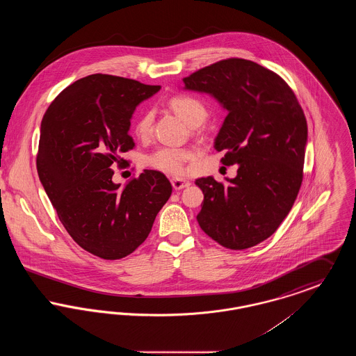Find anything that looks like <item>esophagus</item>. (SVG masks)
Segmentation results:
<instances>
[{"instance_id":"obj_1","label":"esophagus","mask_w":356,"mask_h":356,"mask_svg":"<svg viewBox=\"0 0 356 356\" xmlns=\"http://www.w3.org/2000/svg\"><path fill=\"white\" fill-rule=\"evenodd\" d=\"M170 183H172V186H173L176 191H180V189L186 188V186L191 184L189 181H186V180H179V179H172V180H170Z\"/></svg>"}]
</instances>
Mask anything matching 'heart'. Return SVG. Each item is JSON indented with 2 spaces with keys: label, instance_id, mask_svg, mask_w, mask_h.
I'll return each instance as SVG.
<instances>
[{
  "label": "heart",
  "instance_id": "1",
  "mask_svg": "<svg viewBox=\"0 0 356 356\" xmlns=\"http://www.w3.org/2000/svg\"><path fill=\"white\" fill-rule=\"evenodd\" d=\"M170 106L188 124L193 125L203 122L207 118V108L199 99L189 95H179L172 97ZM153 127V112L145 111L135 122V134L140 138L151 135ZM193 151L188 148L161 147L147 156V164L154 170L172 176H183L186 173V163L193 157Z\"/></svg>",
  "mask_w": 356,
  "mask_h": 356
}]
</instances>
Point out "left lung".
Segmentation results:
<instances>
[{
  "label": "left lung",
  "instance_id": "left-lung-1",
  "mask_svg": "<svg viewBox=\"0 0 356 356\" xmlns=\"http://www.w3.org/2000/svg\"><path fill=\"white\" fill-rule=\"evenodd\" d=\"M228 115L215 140L235 179L196 180L204 193L200 228L220 245L245 250L279 228L303 181L307 120L293 90L275 72L244 58H228L183 79Z\"/></svg>",
  "mask_w": 356,
  "mask_h": 356
}]
</instances>
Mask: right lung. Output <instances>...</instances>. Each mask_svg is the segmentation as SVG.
Instances as JSON below:
<instances>
[{"label":"right lung","mask_w":356,"mask_h":356,"mask_svg":"<svg viewBox=\"0 0 356 356\" xmlns=\"http://www.w3.org/2000/svg\"><path fill=\"white\" fill-rule=\"evenodd\" d=\"M160 90L119 76L90 74L49 105L37 153L40 181L72 238L89 254L116 260L132 254L152 229L172 186L144 170L120 186L113 167L135 147L128 131L136 106Z\"/></svg>","instance_id":"obj_1"}]
</instances>
